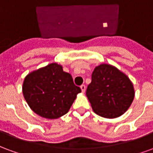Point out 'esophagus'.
I'll list each match as a JSON object with an SVG mask.
<instances>
[{"label":"esophagus","instance_id":"34e87169","mask_svg":"<svg viewBox=\"0 0 153 153\" xmlns=\"http://www.w3.org/2000/svg\"><path fill=\"white\" fill-rule=\"evenodd\" d=\"M80 88H81V90H82V92L84 93V92H85V90H86V86H85L84 84H83V85H81V86H80Z\"/></svg>","mask_w":153,"mask_h":153}]
</instances>
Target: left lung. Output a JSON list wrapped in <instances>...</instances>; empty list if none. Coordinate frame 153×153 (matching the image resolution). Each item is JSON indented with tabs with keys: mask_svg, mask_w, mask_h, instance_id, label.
Listing matches in <instances>:
<instances>
[{
	"mask_svg": "<svg viewBox=\"0 0 153 153\" xmlns=\"http://www.w3.org/2000/svg\"><path fill=\"white\" fill-rule=\"evenodd\" d=\"M86 95L97 115L112 119L128 109L134 97V90L125 74L112 65L102 64L93 70Z\"/></svg>",
	"mask_w": 153,
	"mask_h": 153,
	"instance_id": "8db88e82",
	"label": "left lung"
}]
</instances>
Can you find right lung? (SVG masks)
<instances>
[{
  "instance_id": "1",
  "label": "right lung",
  "mask_w": 153,
  "mask_h": 153,
  "mask_svg": "<svg viewBox=\"0 0 153 153\" xmlns=\"http://www.w3.org/2000/svg\"><path fill=\"white\" fill-rule=\"evenodd\" d=\"M80 92L72 76L56 63L28 74L23 84V93L28 106L36 114L47 119L65 115Z\"/></svg>"
}]
</instances>
